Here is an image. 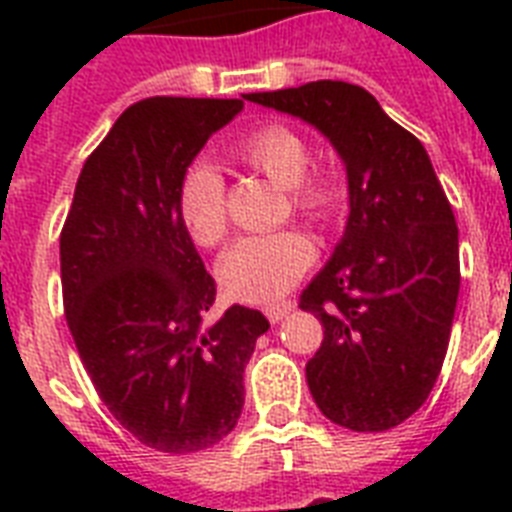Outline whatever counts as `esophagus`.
Here are the masks:
<instances>
[{
	"instance_id": "34e87169",
	"label": "esophagus",
	"mask_w": 512,
	"mask_h": 512,
	"mask_svg": "<svg viewBox=\"0 0 512 512\" xmlns=\"http://www.w3.org/2000/svg\"><path fill=\"white\" fill-rule=\"evenodd\" d=\"M292 311H295V303H292V300H281V303H271L263 308V313L268 316V321H273V324L281 319H287Z\"/></svg>"
}]
</instances>
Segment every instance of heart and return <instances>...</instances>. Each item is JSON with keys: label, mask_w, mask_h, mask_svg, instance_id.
I'll use <instances>...</instances> for the list:
<instances>
[{"label": "heart", "mask_w": 512, "mask_h": 512, "mask_svg": "<svg viewBox=\"0 0 512 512\" xmlns=\"http://www.w3.org/2000/svg\"><path fill=\"white\" fill-rule=\"evenodd\" d=\"M233 162L260 172L284 188L292 215L324 223L342 201V185L332 172L308 170L311 146L289 124H260L228 151ZM177 215L199 247H217L228 231L225 180L207 162L191 164L177 183ZM313 263L311 241L297 231L244 236L217 263L225 295L244 303H271L295 287Z\"/></svg>", "instance_id": "heart-1"}]
</instances>
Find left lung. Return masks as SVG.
Here are the masks:
<instances>
[{
	"label": "left lung",
	"mask_w": 512,
	"mask_h": 512,
	"mask_svg": "<svg viewBox=\"0 0 512 512\" xmlns=\"http://www.w3.org/2000/svg\"><path fill=\"white\" fill-rule=\"evenodd\" d=\"M247 100L313 124L348 172L345 233L300 295L324 327L305 364L313 401L356 433L396 428L436 385L460 295L457 223L428 151L358 84L321 79Z\"/></svg>",
	"instance_id": "1"
}]
</instances>
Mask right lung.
<instances>
[{
	"label": "right lung",
	"mask_w": 512,
	"mask_h": 512,
	"mask_svg": "<svg viewBox=\"0 0 512 512\" xmlns=\"http://www.w3.org/2000/svg\"><path fill=\"white\" fill-rule=\"evenodd\" d=\"M244 100L148 98L124 111L82 167L60 231L63 305L79 358L124 430L156 452L223 441L244 406V366L268 332L260 311L215 321L209 276L177 183Z\"/></svg>",
	"instance_id": "add662e5"
}]
</instances>
